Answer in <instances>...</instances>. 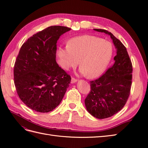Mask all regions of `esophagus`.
Wrapping results in <instances>:
<instances>
[{"label": "esophagus", "instance_id": "34e87169", "mask_svg": "<svg viewBox=\"0 0 148 148\" xmlns=\"http://www.w3.org/2000/svg\"><path fill=\"white\" fill-rule=\"evenodd\" d=\"M77 81V79H74V78H72V79H71V84H74V83H75Z\"/></svg>", "mask_w": 148, "mask_h": 148}]
</instances>
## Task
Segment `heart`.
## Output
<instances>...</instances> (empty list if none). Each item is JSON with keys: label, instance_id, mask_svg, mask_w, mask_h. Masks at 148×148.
<instances>
[{"label": "heart", "instance_id": "heart-1", "mask_svg": "<svg viewBox=\"0 0 148 148\" xmlns=\"http://www.w3.org/2000/svg\"><path fill=\"white\" fill-rule=\"evenodd\" d=\"M112 43L101 38L85 35L71 39L66 47L60 46L57 55L62 67L74 68L80 60L82 74L97 77L103 73L113 56Z\"/></svg>", "mask_w": 148, "mask_h": 148}]
</instances>
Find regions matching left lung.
I'll use <instances>...</instances> for the list:
<instances>
[{
	"label": "left lung",
	"instance_id": "obj_1",
	"mask_svg": "<svg viewBox=\"0 0 148 148\" xmlns=\"http://www.w3.org/2000/svg\"><path fill=\"white\" fill-rule=\"evenodd\" d=\"M94 30L110 35L116 49L114 63L101 77L90 82L91 91L85 99L86 110L92 116L105 119L119 112L126 103L132 85V64L126 48L112 33Z\"/></svg>",
	"mask_w": 148,
	"mask_h": 148
}]
</instances>
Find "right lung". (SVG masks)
<instances>
[{
  "label": "right lung",
  "mask_w": 148,
  "mask_h": 148,
  "mask_svg": "<svg viewBox=\"0 0 148 148\" xmlns=\"http://www.w3.org/2000/svg\"><path fill=\"white\" fill-rule=\"evenodd\" d=\"M71 30L49 27L21 46L14 66V85L25 104L37 112L52 111L61 102L71 78L56 62L57 42Z\"/></svg>",
  "instance_id": "right-lung-1"
}]
</instances>
